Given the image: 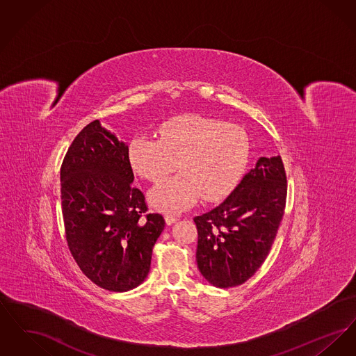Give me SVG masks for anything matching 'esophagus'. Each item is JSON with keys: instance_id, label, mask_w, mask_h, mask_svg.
I'll return each instance as SVG.
<instances>
[{"instance_id": "obj_1", "label": "esophagus", "mask_w": 356, "mask_h": 356, "mask_svg": "<svg viewBox=\"0 0 356 356\" xmlns=\"http://www.w3.org/2000/svg\"><path fill=\"white\" fill-rule=\"evenodd\" d=\"M179 220L176 216H173V215H170V213H167L165 215V222L170 225V224H173V222H176V221Z\"/></svg>"}]
</instances>
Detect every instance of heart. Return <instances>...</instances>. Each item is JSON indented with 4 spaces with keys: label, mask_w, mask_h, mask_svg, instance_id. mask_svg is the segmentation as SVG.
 Masks as SVG:
<instances>
[{
    "label": "heart",
    "mask_w": 356,
    "mask_h": 356,
    "mask_svg": "<svg viewBox=\"0 0 356 356\" xmlns=\"http://www.w3.org/2000/svg\"><path fill=\"white\" fill-rule=\"evenodd\" d=\"M248 137L234 124L186 115L164 122L160 138L137 136L128 148L134 170L157 183L149 200L163 212H179L205 200H218L236 184L248 159Z\"/></svg>",
    "instance_id": "1"
}]
</instances>
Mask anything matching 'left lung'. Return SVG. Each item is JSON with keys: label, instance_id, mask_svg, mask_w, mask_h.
Returning a JSON list of instances; mask_svg holds the SVG:
<instances>
[{"label": "left lung", "instance_id": "obj_1", "mask_svg": "<svg viewBox=\"0 0 356 356\" xmlns=\"http://www.w3.org/2000/svg\"><path fill=\"white\" fill-rule=\"evenodd\" d=\"M286 197L282 157H260L220 205L193 219L197 268L208 283L236 287L260 268L283 219Z\"/></svg>", "mask_w": 356, "mask_h": 356}]
</instances>
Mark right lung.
I'll return each mask as SVG.
<instances>
[{"instance_id": "1", "label": "right lung", "mask_w": 356, "mask_h": 356, "mask_svg": "<svg viewBox=\"0 0 356 356\" xmlns=\"http://www.w3.org/2000/svg\"><path fill=\"white\" fill-rule=\"evenodd\" d=\"M135 180L128 145L100 120L76 136L61 165V207L70 254L99 287L125 292L151 270L154 243L165 221L148 213Z\"/></svg>"}]
</instances>
